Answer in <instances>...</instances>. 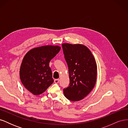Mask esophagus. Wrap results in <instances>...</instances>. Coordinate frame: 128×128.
<instances>
[{
    "label": "esophagus",
    "instance_id": "esophagus-1",
    "mask_svg": "<svg viewBox=\"0 0 128 128\" xmlns=\"http://www.w3.org/2000/svg\"><path fill=\"white\" fill-rule=\"evenodd\" d=\"M59 79H55L54 80V83H59Z\"/></svg>",
    "mask_w": 128,
    "mask_h": 128
}]
</instances>
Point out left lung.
Masks as SVG:
<instances>
[{"instance_id": "8db88e82", "label": "left lung", "mask_w": 128, "mask_h": 128, "mask_svg": "<svg viewBox=\"0 0 128 128\" xmlns=\"http://www.w3.org/2000/svg\"><path fill=\"white\" fill-rule=\"evenodd\" d=\"M69 70L70 83L64 89V96L72 102L83 99L94 88L97 68L94 56L86 46L62 44Z\"/></svg>"}]
</instances>
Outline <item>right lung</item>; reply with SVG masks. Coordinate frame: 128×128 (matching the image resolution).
<instances>
[{
    "label": "right lung",
    "mask_w": 128,
    "mask_h": 128,
    "mask_svg": "<svg viewBox=\"0 0 128 128\" xmlns=\"http://www.w3.org/2000/svg\"><path fill=\"white\" fill-rule=\"evenodd\" d=\"M60 48L58 46H41L30 50L24 58L20 79L24 86L33 94H42L53 83L49 63Z\"/></svg>",
    "instance_id": "right-lung-1"
}]
</instances>
